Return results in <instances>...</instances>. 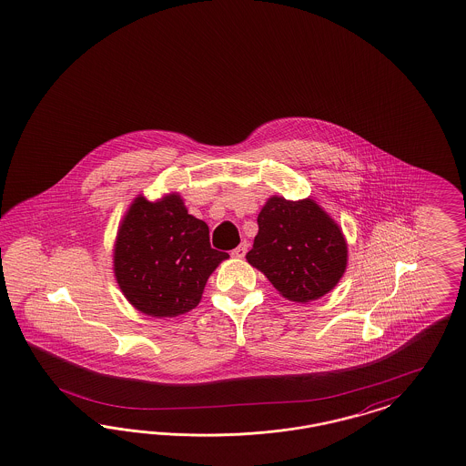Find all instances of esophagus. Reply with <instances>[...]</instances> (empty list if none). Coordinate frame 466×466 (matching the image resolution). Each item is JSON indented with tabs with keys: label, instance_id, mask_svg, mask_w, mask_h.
Masks as SVG:
<instances>
[{
	"label": "esophagus",
	"instance_id": "obj_1",
	"mask_svg": "<svg viewBox=\"0 0 466 466\" xmlns=\"http://www.w3.org/2000/svg\"><path fill=\"white\" fill-rule=\"evenodd\" d=\"M246 253H248V242H241L230 255L234 258H244Z\"/></svg>",
	"mask_w": 466,
	"mask_h": 466
}]
</instances>
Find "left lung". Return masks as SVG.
Segmentation results:
<instances>
[{
    "instance_id": "1",
    "label": "left lung",
    "mask_w": 466,
    "mask_h": 466,
    "mask_svg": "<svg viewBox=\"0 0 466 466\" xmlns=\"http://www.w3.org/2000/svg\"><path fill=\"white\" fill-rule=\"evenodd\" d=\"M251 267L296 303L319 299L338 286L348 265L342 230L313 199L272 196L258 215Z\"/></svg>"
}]
</instances>
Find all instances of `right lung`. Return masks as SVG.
I'll return each mask as SVG.
<instances>
[{
  "instance_id": "add662e5",
  "label": "right lung",
  "mask_w": 466,
  "mask_h": 466,
  "mask_svg": "<svg viewBox=\"0 0 466 466\" xmlns=\"http://www.w3.org/2000/svg\"><path fill=\"white\" fill-rule=\"evenodd\" d=\"M228 255L209 246L208 225L187 213L178 194L137 196L118 227L113 272L136 309L178 317L201 301L213 270Z\"/></svg>"
}]
</instances>
